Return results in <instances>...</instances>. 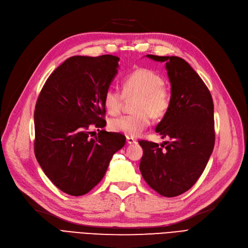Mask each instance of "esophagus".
Wrapping results in <instances>:
<instances>
[{"label":"esophagus","mask_w":248,"mask_h":248,"mask_svg":"<svg viewBox=\"0 0 248 248\" xmlns=\"http://www.w3.org/2000/svg\"><path fill=\"white\" fill-rule=\"evenodd\" d=\"M126 141H127V144H129V145H133V144H136V142H137V140L134 138H131V137L126 138Z\"/></svg>","instance_id":"34e87169"}]
</instances>
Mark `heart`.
<instances>
[{
  "label": "heart",
  "instance_id": "1",
  "mask_svg": "<svg viewBox=\"0 0 248 248\" xmlns=\"http://www.w3.org/2000/svg\"><path fill=\"white\" fill-rule=\"evenodd\" d=\"M163 77L149 68H139L124 77L123 94L111 87L103 96L104 108L108 113L115 115L122 109L124 97L136 96L132 114L115 117L109 122V128L114 133L135 138L140 136L151 124V117L166 114L171 103V93L163 84Z\"/></svg>",
  "mask_w": 248,
  "mask_h": 248
}]
</instances>
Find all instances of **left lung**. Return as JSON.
<instances>
[{
  "label": "left lung",
  "instance_id": "1",
  "mask_svg": "<svg viewBox=\"0 0 248 248\" xmlns=\"http://www.w3.org/2000/svg\"><path fill=\"white\" fill-rule=\"evenodd\" d=\"M147 57L165 63L171 83L170 108L155 126V133L171 141H164L160 148L155 142L140 140L144 150L140 171L155 192L176 197L196 183L213 152V99L201 77L184 59Z\"/></svg>",
  "mask_w": 248,
  "mask_h": 248
}]
</instances>
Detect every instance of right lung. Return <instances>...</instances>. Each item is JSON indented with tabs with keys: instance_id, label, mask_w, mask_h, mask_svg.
Returning <instances> with one entry per match:
<instances>
[{
	"instance_id": "add662e5",
	"label": "right lung",
	"mask_w": 248,
	"mask_h": 248,
	"mask_svg": "<svg viewBox=\"0 0 248 248\" xmlns=\"http://www.w3.org/2000/svg\"><path fill=\"white\" fill-rule=\"evenodd\" d=\"M120 58L72 56L52 72L39 94L35 112L36 159L62 192L81 196L106 174L125 137L100 131L88 138L94 124L104 127L103 96L117 74Z\"/></svg>"
}]
</instances>
